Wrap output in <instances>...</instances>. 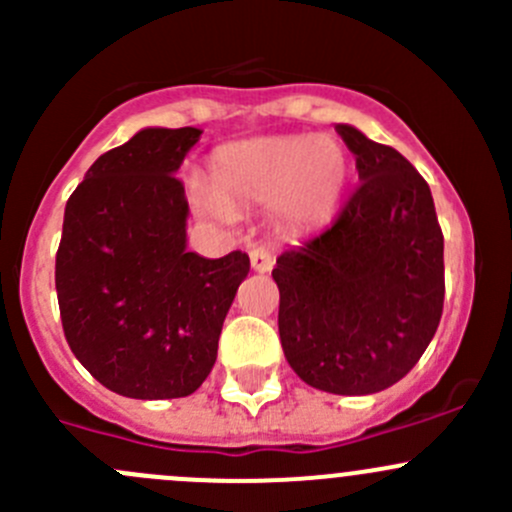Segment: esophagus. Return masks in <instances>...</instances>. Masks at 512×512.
<instances>
[{
  "mask_svg": "<svg viewBox=\"0 0 512 512\" xmlns=\"http://www.w3.org/2000/svg\"><path fill=\"white\" fill-rule=\"evenodd\" d=\"M250 265L255 272H270L272 265H275V255L267 247H255L250 252Z\"/></svg>",
  "mask_w": 512,
  "mask_h": 512,
  "instance_id": "obj_1",
  "label": "esophagus"
}]
</instances>
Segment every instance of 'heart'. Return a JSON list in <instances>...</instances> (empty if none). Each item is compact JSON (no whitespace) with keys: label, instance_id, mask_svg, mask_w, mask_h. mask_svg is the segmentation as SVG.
<instances>
[{"label":"heart","instance_id":"b5f03b06","mask_svg":"<svg viewBox=\"0 0 512 512\" xmlns=\"http://www.w3.org/2000/svg\"><path fill=\"white\" fill-rule=\"evenodd\" d=\"M347 178V153L334 138L262 136L220 148L193 200L220 223H232L237 208L270 203L285 225L312 227L332 218Z\"/></svg>","mask_w":512,"mask_h":512}]
</instances>
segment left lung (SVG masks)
<instances>
[{
    "instance_id": "1",
    "label": "left lung",
    "mask_w": 512,
    "mask_h": 512,
    "mask_svg": "<svg viewBox=\"0 0 512 512\" xmlns=\"http://www.w3.org/2000/svg\"><path fill=\"white\" fill-rule=\"evenodd\" d=\"M359 188L332 225L277 257L280 339L319 391L364 396L404 379L443 312V232L431 188L396 148L339 123Z\"/></svg>"
}]
</instances>
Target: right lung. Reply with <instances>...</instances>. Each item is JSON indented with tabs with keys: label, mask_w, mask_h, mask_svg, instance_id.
<instances>
[{
	"label": "right lung",
	"mask_w": 512,
	"mask_h": 512,
	"mask_svg": "<svg viewBox=\"0 0 512 512\" xmlns=\"http://www.w3.org/2000/svg\"><path fill=\"white\" fill-rule=\"evenodd\" d=\"M200 128H143L86 170L64 210L56 294L84 369L128 399L188 396L208 379L250 257L188 252L175 173Z\"/></svg>",
	"instance_id": "obj_1"
}]
</instances>
